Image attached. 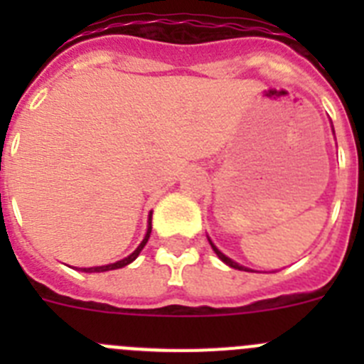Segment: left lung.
I'll return each mask as SVG.
<instances>
[{"label": "left lung", "instance_id": "8db88e82", "mask_svg": "<svg viewBox=\"0 0 364 364\" xmlns=\"http://www.w3.org/2000/svg\"><path fill=\"white\" fill-rule=\"evenodd\" d=\"M208 240H210V239H208ZM210 244H211V247H213V252L217 253V257H218V259H220L222 262H226V264L230 266V268H235V269H242V272H252V269H250V268H244V266L237 264V262H235V260H231L230 257H226V255H224V253H222L220 250H218V247L215 246L213 242H211V240H210Z\"/></svg>", "mask_w": 364, "mask_h": 364}]
</instances>
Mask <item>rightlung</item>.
<instances>
[{"label": "right lung", "instance_id": "obj_1", "mask_svg": "<svg viewBox=\"0 0 364 364\" xmlns=\"http://www.w3.org/2000/svg\"><path fill=\"white\" fill-rule=\"evenodd\" d=\"M151 217H153V213H149V220H147V233L146 237H144V240L140 242V246L134 250L133 253H131L129 257H125V259L118 260V262H112V264H105V266H95V268H82V272L85 273H100V272H109V269H118V268H124V266L131 264L134 259H136L138 255H140V252L144 250V246L147 244V240H149V235H151Z\"/></svg>", "mask_w": 364, "mask_h": 364}]
</instances>
